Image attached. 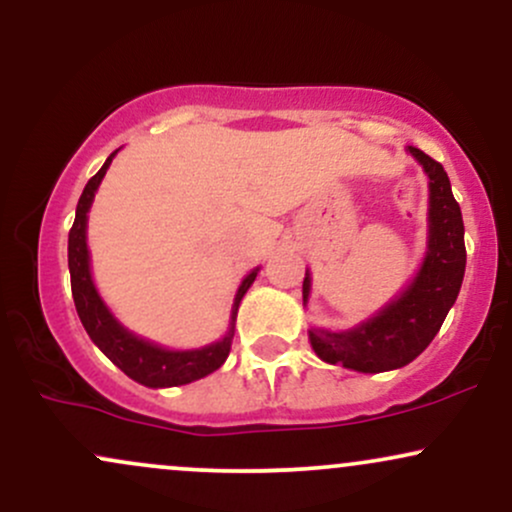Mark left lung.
<instances>
[{"label": "left lung", "mask_w": 512, "mask_h": 512, "mask_svg": "<svg viewBox=\"0 0 512 512\" xmlns=\"http://www.w3.org/2000/svg\"><path fill=\"white\" fill-rule=\"evenodd\" d=\"M428 175V250L414 281L378 315L354 330H310L315 354L332 366L358 373H385L407 366L433 342L460 293L467 250L460 204L438 161L409 146ZM310 296V274L303 279V303Z\"/></svg>", "instance_id": "1"}]
</instances>
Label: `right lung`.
Wrapping results in <instances>:
<instances>
[{
	"instance_id": "right-lung-1",
	"label": "right lung",
	"mask_w": 512,
	"mask_h": 512,
	"mask_svg": "<svg viewBox=\"0 0 512 512\" xmlns=\"http://www.w3.org/2000/svg\"><path fill=\"white\" fill-rule=\"evenodd\" d=\"M115 154L117 151H113V154L108 156V161L103 163V168L86 182L84 192H81L79 197V204H76L74 226L72 231H69V274H72V296L76 313H79L81 325H84L91 342L96 344L98 349L122 370V373L129 375L132 380H137V383H142L146 387H175L195 383V380L214 373L216 368H221L223 361L228 358V351H231L233 342V327H236L238 305L243 301L245 291L250 289L260 269H252V272L243 279V284H240L231 310V327H228L226 337L219 339V342L192 351H170L125 330V327L115 320L113 313H110L108 305L103 303V298L98 296L96 286H93L91 257H88L86 245L88 209H91L98 185H101L105 170L110 168Z\"/></svg>"
}]
</instances>
